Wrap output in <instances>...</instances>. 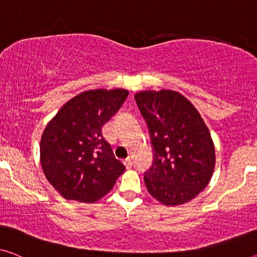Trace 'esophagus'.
I'll return each mask as SVG.
<instances>
[{"label": "esophagus", "instance_id": "esophagus-1", "mask_svg": "<svg viewBox=\"0 0 257 257\" xmlns=\"http://www.w3.org/2000/svg\"><path fill=\"white\" fill-rule=\"evenodd\" d=\"M123 164H124V166L127 167V168H130V167L133 166V162H132V159H130V158H125L123 160Z\"/></svg>", "mask_w": 257, "mask_h": 257}]
</instances>
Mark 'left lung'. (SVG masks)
<instances>
[{"label":"left lung","instance_id":"1","mask_svg":"<svg viewBox=\"0 0 257 257\" xmlns=\"http://www.w3.org/2000/svg\"><path fill=\"white\" fill-rule=\"evenodd\" d=\"M135 100L155 155L144 175L148 191L165 205L185 204L212 177L216 156L209 129L194 105L177 91H141Z\"/></svg>","mask_w":257,"mask_h":257}]
</instances>
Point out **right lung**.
I'll return each instance as SVG.
<instances>
[{"instance_id": "add662e5", "label": "right lung", "mask_w": 257, "mask_h": 257, "mask_svg": "<svg viewBox=\"0 0 257 257\" xmlns=\"http://www.w3.org/2000/svg\"><path fill=\"white\" fill-rule=\"evenodd\" d=\"M123 89L82 92L48 122L40 141V163L49 183L67 200L93 203L109 193L125 167L101 128L123 104Z\"/></svg>"}]
</instances>
